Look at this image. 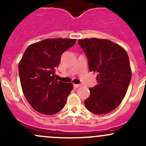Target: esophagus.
<instances>
[{
  "label": "esophagus",
  "mask_w": 146,
  "mask_h": 146,
  "mask_svg": "<svg viewBox=\"0 0 146 146\" xmlns=\"http://www.w3.org/2000/svg\"><path fill=\"white\" fill-rule=\"evenodd\" d=\"M73 86H74V88H79V87L81 86V85H80V84H73Z\"/></svg>",
  "instance_id": "34e87169"
}]
</instances>
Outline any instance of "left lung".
I'll use <instances>...</instances> for the list:
<instances>
[{
	"label": "left lung",
	"mask_w": 146,
	"mask_h": 146,
	"mask_svg": "<svg viewBox=\"0 0 146 146\" xmlns=\"http://www.w3.org/2000/svg\"><path fill=\"white\" fill-rule=\"evenodd\" d=\"M88 59L90 71L98 73V85L89 88L85 105L95 114L113 111L121 104L131 79V70L124 48L107 39H79Z\"/></svg>",
	"instance_id": "left-lung-1"
}]
</instances>
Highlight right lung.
<instances>
[{
    "instance_id": "add662e5",
    "label": "right lung",
    "mask_w": 146,
    "mask_h": 146,
    "mask_svg": "<svg viewBox=\"0 0 146 146\" xmlns=\"http://www.w3.org/2000/svg\"><path fill=\"white\" fill-rule=\"evenodd\" d=\"M76 39H46L27 47L19 63L23 93L31 107L41 114L52 115L61 111L73 84L57 81L55 68L63 53Z\"/></svg>"
}]
</instances>
